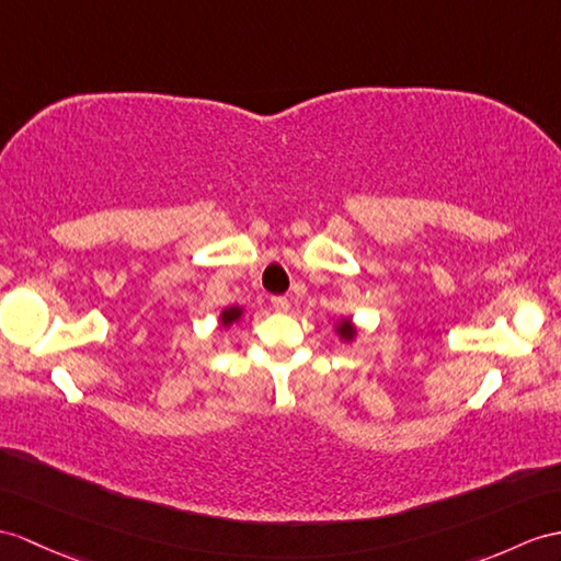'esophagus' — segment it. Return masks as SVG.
I'll return each mask as SVG.
<instances>
[{"label": "esophagus", "mask_w": 561, "mask_h": 561, "mask_svg": "<svg viewBox=\"0 0 561 561\" xmlns=\"http://www.w3.org/2000/svg\"><path fill=\"white\" fill-rule=\"evenodd\" d=\"M271 307L276 309V311H288L290 309V299L283 297V295H276V297H271Z\"/></svg>", "instance_id": "1"}]
</instances>
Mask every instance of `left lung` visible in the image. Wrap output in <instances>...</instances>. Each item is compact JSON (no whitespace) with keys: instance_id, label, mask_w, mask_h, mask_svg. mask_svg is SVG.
Wrapping results in <instances>:
<instances>
[{"instance_id":"obj_1","label":"left lung","mask_w":561,"mask_h":561,"mask_svg":"<svg viewBox=\"0 0 561 561\" xmlns=\"http://www.w3.org/2000/svg\"><path fill=\"white\" fill-rule=\"evenodd\" d=\"M337 335L343 340H354V335H357V331H354V325L350 319H340L337 321Z\"/></svg>"}]
</instances>
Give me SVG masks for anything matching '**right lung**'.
<instances>
[{
    "label": "right lung",
    "mask_w": 561,
    "mask_h": 561,
    "mask_svg": "<svg viewBox=\"0 0 561 561\" xmlns=\"http://www.w3.org/2000/svg\"><path fill=\"white\" fill-rule=\"evenodd\" d=\"M240 317H242V307H228V309H224L221 311V325L224 328H228L230 323H236V321H240Z\"/></svg>",
    "instance_id": "1"
}]
</instances>
